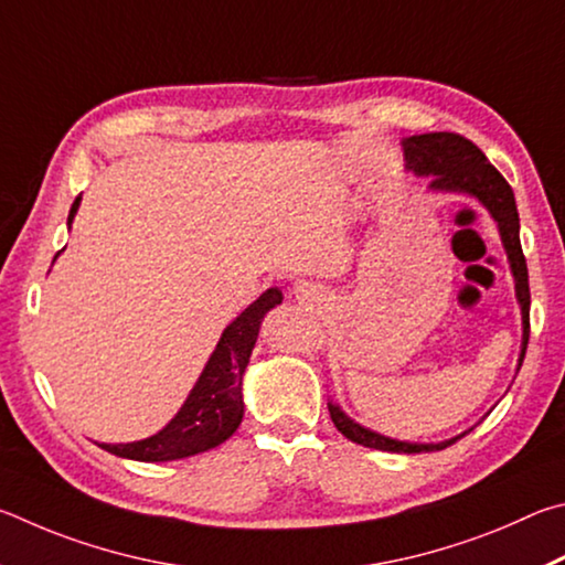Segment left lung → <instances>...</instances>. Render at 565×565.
I'll return each instance as SVG.
<instances>
[{
  "label": "left lung",
  "mask_w": 565,
  "mask_h": 565,
  "mask_svg": "<svg viewBox=\"0 0 565 565\" xmlns=\"http://www.w3.org/2000/svg\"><path fill=\"white\" fill-rule=\"evenodd\" d=\"M404 156H407V166L414 173L429 175L431 191H447V193H467L473 195L477 201L487 207L493 221L499 225L503 250H507L513 280H516V300L521 305V320H523V344H521V358L519 370L526 358V344H529V308H531V292H529V267L526 257L521 250V237H519V211H516V198H513L511 185L507 183L497 168L489 163V158L481 153L479 146H473L469 138L451 131H434V134H419L404 138ZM330 417L334 422L338 431L354 444L362 447L380 449V451H394V454H422V451H441L449 444L461 439L459 437L439 441V444H417V441H399L392 437H384L372 429L360 427L358 422L350 419L338 404L328 402Z\"/></svg>",
  "instance_id": "1"
}]
</instances>
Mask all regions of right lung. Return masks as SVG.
I'll use <instances>...</instances> for the list:
<instances>
[{
    "instance_id": "add662e5",
    "label": "right lung",
    "mask_w": 565,
    "mask_h": 565,
    "mask_svg": "<svg viewBox=\"0 0 565 565\" xmlns=\"http://www.w3.org/2000/svg\"><path fill=\"white\" fill-rule=\"evenodd\" d=\"M78 203L82 195H76L68 211V225L74 221ZM280 302V290H265L250 308L227 324L181 412L161 431L131 444H102V449L134 461H173L231 439L243 422V374L250 362L260 322L265 312Z\"/></svg>"
}]
</instances>
